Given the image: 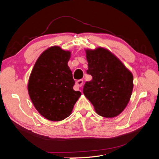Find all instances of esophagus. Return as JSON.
Wrapping results in <instances>:
<instances>
[{"label": "esophagus", "instance_id": "esophagus-1", "mask_svg": "<svg viewBox=\"0 0 159 159\" xmlns=\"http://www.w3.org/2000/svg\"><path fill=\"white\" fill-rule=\"evenodd\" d=\"M83 83H84L83 80H79L76 81L75 84L77 86H78V87H81V86L83 85Z\"/></svg>", "mask_w": 159, "mask_h": 159}]
</instances>
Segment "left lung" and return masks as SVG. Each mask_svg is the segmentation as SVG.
<instances>
[{
    "mask_svg": "<svg viewBox=\"0 0 159 159\" xmlns=\"http://www.w3.org/2000/svg\"><path fill=\"white\" fill-rule=\"evenodd\" d=\"M87 73L92 80L83 89L85 98L100 116L112 118L127 105L133 88V76L122 62L108 50H85Z\"/></svg>",
    "mask_w": 159,
    "mask_h": 159,
    "instance_id": "left-lung-1",
    "label": "left lung"
}]
</instances>
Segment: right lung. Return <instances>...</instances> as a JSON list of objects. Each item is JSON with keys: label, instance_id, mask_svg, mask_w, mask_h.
<instances>
[{"label": "right lung", "instance_id": "1", "mask_svg": "<svg viewBox=\"0 0 159 159\" xmlns=\"http://www.w3.org/2000/svg\"><path fill=\"white\" fill-rule=\"evenodd\" d=\"M71 52L52 46L42 53L30 74L28 94L40 115L52 121L70 116L81 96L68 65Z\"/></svg>", "mask_w": 159, "mask_h": 159}]
</instances>
